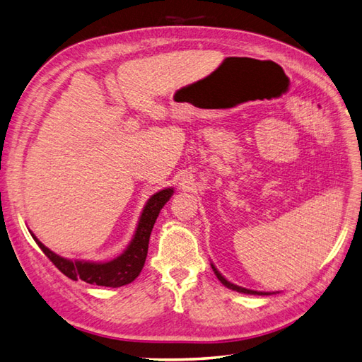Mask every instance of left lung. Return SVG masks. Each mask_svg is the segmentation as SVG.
<instances>
[{
	"instance_id": "obj_1",
	"label": "left lung",
	"mask_w": 362,
	"mask_h": 362,
	"mask_svg": "<svg viewBox=\"0 0 362 362\" xmlns=\"http://www.w3.org/2000/svg\"><path fill=\"white\" fill-rule=\"evenodd\" d=\"M211 267H213V272H214V274L217 276V279H219L225 287H228L230 290H234V291H239V293H245V295H259V296H264V295H270V293H264V291H255V290H248V288H243V287H239V285H234V284H231V282H228L225 279V277L217 272V268L211 264Z\"/></svg>"
}]
</instances>
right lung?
Wrapping results in <instances>:
<instances>
[{"mask_svg": "<svg viewBox=\"0 0 362 362\" xmlns=\"http://www.w3.org/2000/svg\"><path fill=\"white\" fill-rule=\"evenodd\" d=\"M174 189L166 188L151 196L148 204L143 208L137 231L124 253L109 262H85V260H69L55 255L54 251L46 248L35 236L32 234L33 240L38 243L41 251L49 257L58 270L72 281H85L92 285H102V287H122V285L131 284L140 274L143 265H145L148 255V243L151 231L156 223V219L163 205L173 196Z\"/></svg>", "mask_w": 362, "mask_h": 362, "instance_id": "add662e5", "label": "right lung"}]
</instances>
